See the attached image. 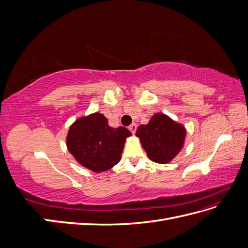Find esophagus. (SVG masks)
I'll return each instance as SVG.
<instances>
[{
    "label": "esophagus",
    "instance_id": "obj_1",
    "mask_svg": "<svg viewBox=\"0 0 248 248\" xmlns=\"http://www.w3.org/2000/svg\"><path fill=\"white\" fill-rule=\"evenodd\" d=\"M128 128H129V130L134 134V133H136V131H137L138 126H137V124H136V123H132V124L128 127Z\"/></svg>",
    "mask_w": 248,
    "mask_h": 248
}]
</instances>
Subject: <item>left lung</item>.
<instances>
[{"mask_svg":"<svg viewBox=\"0 0 248 248\" xmlns=\"http://www.w3.org/2000/svg\"><path fill=\"white\" fill-rule=\"evenodd\" d=\"M136 136L150 159L157 163L170 162L181 151L185 137V127L169 116L157 112L146 125L138 127Z\"/></svg>","mask_w":248,"mask_h":248,"instance_id":"8db88e82","label":"left lung"}]
</instances>
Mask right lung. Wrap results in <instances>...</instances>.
I'll return each instance as SVG.
<instances>
[{
	"instance_id": "1",
	"label": "right lung",
	"mask_w": 248,
	"mask_h": 248,
	"mask_svg": "<svg viewBox=\"0 0 248 248\" xmlns=\"http://www.w3.org/2000/svg\"><path fill=\"white\" fill-rule=\"evenodd\" d=\"M130 136L125 127L112 128L106 117L94 112L78 118L69 127L66 145L80 166L101 172L121 160L126 139Z\"/></svg>"
}]
</instances>
